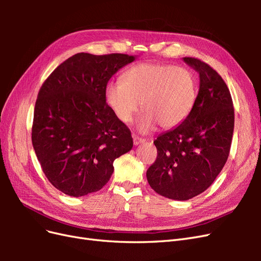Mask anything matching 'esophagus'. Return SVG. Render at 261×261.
Listing matches in <instances>:
<instances>
[{"label":"esophagus","instance_id":"34e87169","mask_svg":"<svg viewBox=\"0 0 261 261\" xmlns=\"http://www.w3.org/2000/svg\"><path fill=\"white\" fill-rule=\"evenodd\" d=\"M145 141H146V139L141 138V137H138L136 135H133V143H134V145H135V146H137L139 144H143V143H145Z\"/></svg>","mask_w":261,"mask_h":261}]
</instances>
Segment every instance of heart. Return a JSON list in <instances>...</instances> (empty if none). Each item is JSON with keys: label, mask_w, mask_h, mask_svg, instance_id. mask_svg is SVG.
I'll list each match as a JSON object with an SVG mask.
<instances>
[{"label": "heart", "mask_w": 261, "mask_h": 261, "mask_svg": "<svg viewBox=\"0 0 261 261\" xmlns=\"http://www.w3.org/2000/svg\"><path fill=\"white\" fill-rule=\"evenodd\" d=\"M106 101L122 123H129L140 108V132H150L159 124L170 129L191 114L198 94V82L192 70L161 63L146 62L134 65L122 76V82L106 87Z\"/></svg>", "instance_id": "obj_1"}]
</instances>
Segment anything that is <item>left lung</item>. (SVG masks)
Returning <instances> with one entry per match:
<instances>
[{
  "mask_svg": "<svg viewBox=\"0 0 261 261\" xmlns=\"http://www.w3.org/2000/svg\"><path fill=\"white\" fill-rule=\"evenodd\" d=\"M199 73L195 106L186 120L158 137L156 160L147 170L155 193L174 200L201 194L223 169L234 130L230 90L215 69L195 58H184Z\"/></svg>",
  "mask_w": 261,
  "mask_h": 261,
  "instance_id": "obj_1",
  "label": "left lung"
}]
</instances>
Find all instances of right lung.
I'll return each instance as SVG.
<instances>
[{"label":"right lung","mask_w":261,"mask_h":261,"mask_svg":"<svg viewBox=\"0 0 261 261\" xmlns=\"http://www.w3.org/2000/svg\"><path fill=\"white\" fill-rule=\"evenodd\" d=\"M135 59L77 53L39 90L31 140L44 175L62 193L81 197L100 191L114 160L133 148L130 130L115 117L105 93L110 78Z\"/></svg>","instance_id":"right-lung-1"}]
</instances>
